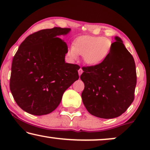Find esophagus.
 <instances>
[{"label": "esophagus", "instance_id": "34e87169", "mask_svg": "<svg viewBox=\"0 0 150 150\" xmlns=\"http://www.w3.org/2000/svg\"><path fill=\"white\" fill-rule=\"evenodd\" d=\"M83 69L80 68V69H79V76H81V75L82 74V73H83Z\"/></svg>", "mask_w": 150, "mask_h": 150}]
</instances>
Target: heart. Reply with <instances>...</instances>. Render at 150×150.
I'll use <instances>...</instances> for the list:
<instances>
[{
  "instance_id": "obj_1",
  "label": "heart",
  "mask_w": 150,
  "mask_h": 150,
  "mask_svg": "<svg viewBox=\"0 0 150 150\" xmlns=\"http://www.w3.org/2000/svg\"><path fill=\"white\" fill-rule=\"evenodd\" d=\"M112 47L110 39L104 37L83 36L76 39L73 47L69 50V57H77V54L84 55V61L89 65H99L105 60Z\"/></svg>"
}]
</instances>
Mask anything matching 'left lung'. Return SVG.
<instances>
[{"label": "left lung", "mask_w": 150, "mask_h": 150, "mask_svg": "<svg viewBox=\"0 0 150 150\" xmlns=\"http://www.w3.org/2000/svg\"><path fill=\"white\" fill-rule=\"evenodd\" d=\"M105 60L99 65L83 67L81 79L85 84L81 94L84 105L93 115L117 117L134 99L137 72L132 54L122 40L115 37Z\"/></svg>", "instance_id": "8db88e82"}]
</instances>
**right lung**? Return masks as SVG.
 Segmentation results:
<instances>
[{
	"label": "right lung",
	"mask_w": 150,
	"mask_h": 150,
	"mask_svg": "<svg viewBox=\"0 0 150 150\" xmlns=\"http://www.w3.org/2000/svg\"><path fill=\"white\" fill-rule=\"evenodd\" d=\"M69 28L43 29L28 35L14 55L9 87L18 106L34 115L56 109L67 88L79 79L80 66L65 62Z\"/></svg>",
	"instance_id": "right-lung-1"
}]
</instances>
